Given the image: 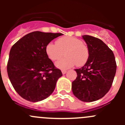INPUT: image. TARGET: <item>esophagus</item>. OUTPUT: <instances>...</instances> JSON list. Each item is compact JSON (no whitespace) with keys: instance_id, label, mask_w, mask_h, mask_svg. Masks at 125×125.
Listing matches in <instances>:
<instances>
[{"instance_id":"34e87169","label":"esophagus","mask_w":125,"mask_h":125,"mask_svg":"<svg viewBox=\"0 0 125 125\" xmlns=\"http://www.w3.org/2000/svg\"><path fill=\"white\" fill-rule=\"evenodd\" d=\"M66 72H67V71H66V70H62V73L63 74H65L66 73Z\"/></svg>"}]
</instances>
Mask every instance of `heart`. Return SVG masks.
<instances>
[{
  "label": "heart",
  "mask_w": 125,
  "mask_h": 125,
  "mask_svg": "<svg viewBox=\"0 0 125 125\" xmlns=\"http://www.w3.org/2000/svg\"><path fill=\"white\" fill-rule=\"evenodd\" d=\"M56 43H49L46 46V53L52 61L59 60L64 54L66 57L55 63L61 70H67L75 65L82 66L88 61L89 52L86 45L79 39L62 37L58 39Z\"/></svg>",
  "instance_id": "heart-1"
}]
</instances>
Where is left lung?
Wrapping results in <instances>:
<instances>
[{"label":"left lung","instance_id":"left-lung-1","mask_svg":"<svg viewBox=\"0 0 125 125\" xmlns=\"http://www.w3.org/2000/svg\"><path fill=\"white\" fill-rule=\"evenodd\" d=\"M89 52L87 62L75 70L76 79L72 82L74 95L81 101L91 102L104 96L113 84L117 65L113 51L100 39L84 35Z\"/></svg>","mask_w":125,"mask_h":125}]
</instances>
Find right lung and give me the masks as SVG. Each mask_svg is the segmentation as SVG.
<instances>
[{
	"label": "right lung",
	"mask_w": 125,
	"mask_h": 125,
	"mask_svg": "<svg viewBox=\"0 0 125 125\" xmlns=\"http://www.w3.org/2000/svg\"><path fill=\"white\" fill-rule=\"evenodd\" d=\"M62 33L34 31L25 35L11 48L7 73L16 91L24 99L32 102L48 97L54 90L59 69L46 53V46Z\"/></svg>",
	"instance_id": "1"
}]
</instances>
